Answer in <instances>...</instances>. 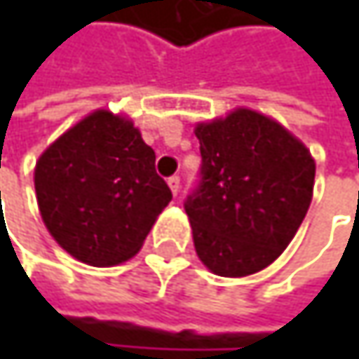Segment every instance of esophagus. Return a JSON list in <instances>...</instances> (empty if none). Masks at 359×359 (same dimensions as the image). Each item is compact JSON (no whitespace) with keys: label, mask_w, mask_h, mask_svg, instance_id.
<instances>
[{"label":"esophagus","mask_w":359,"mask_h":359,"mask_svg":"<svg viewBox=\"0 0 359 359\" xmlns=\"http://www.w3.org/2000/svg\"><path fill=\"white\" fill-rule=\"evenodd\" d=\"M168 187H170V191H172L175 195H179V191H180V177H179V175H175V177H170V179H168Z\"/></svg>","instance_id":"obj_1"}]
</instances>
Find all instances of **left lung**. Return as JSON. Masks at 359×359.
<instances>
[{
	"mask_svg": "<svg viewBox=\"0 0 359 359\" xmlns=\"http://www.w3.org/2000/svg\"><path fill=\"white\" fill-rule=\"evenodd\" d=\"M195 137L201 168L184 199L195 251L214 274H253L295 237L316 164L302 141L251 109L197 124Z\"/></svg>",
	"mask_w": 359,
	"mask_h": 359,
	"instance_id": "8db88e82",
	"label": "left lung"
}]
</instances>
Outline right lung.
<instances>
[{
  "mask_svg": "<svg viewBox=\"0 0 359 359\" xmlns=\"http://www.w3.org/2000/svg\"><path fill=\"white\" fill-rule=\"evenodd\" d=\"M41 218L51 237L91 266L141 250L172 193L156 151L130 120L93 111L45 149L35 168Z\"/></svg>",
  "mask_w": 359,
  "mask_h": 359,
  "instance_id": "add662e5",
  "label": "right lung"
}]
</instances>
